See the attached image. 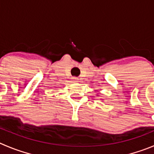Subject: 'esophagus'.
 Listing matches in <instances>:
<instances>
[{
	"label": "esophagus",
	"mask_w": 154,
	"mask_h": 154,
	"mask_svg": "<svg viewBox=\"0 0 154 154\" xmlns=\"http://www.w3.org/2000/svg\"><path fill=\"white\" fill-rule=\"evenodd\" d=\"M72 82H78V79H76V78H73V79H72Z\"/></svg>",
	"instance_id": "obj_1"
}]
</instances>
